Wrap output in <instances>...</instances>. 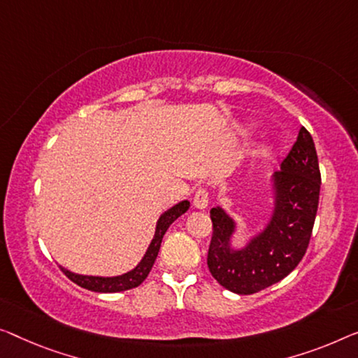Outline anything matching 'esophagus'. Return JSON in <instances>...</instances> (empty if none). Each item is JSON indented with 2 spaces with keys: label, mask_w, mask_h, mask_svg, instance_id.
<instances>
[{
  "label": "esophagus",
  "mask_w": 358,
  "mask_h": 358,
  "mask_svg": "<svg viewBox=\"0 0 358 358\" xmlns=\"http://www.w3.org/2000/svg\"><path fill=\"white\" fill-rule=\"evenodd\" d=\"M193 204L196 209L199 210L207 209V206H209V194H207V191L204 188H199L196 191L193 197Z\"/></svg>",
  "instance_id": "esophagus-1"
}]
</instances>
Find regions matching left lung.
Returning a JSON list of instances; mask_svg holds the SVG:
<instances>
[{
	"instance_id": "1",
	"label": "left lung",
	"mask_w": 358,
	"mask_h": 358,
	"mask_svg": "<svg viewBox=\"0 0 358 358\" xmlns=\"http://www.w3.org/2000/svg\"><path fill=\"white\" fill-rule=\"evenodd\" d=\"M315 143L301 127L294 146L271 178L273 207L268 222L241 248H233L238 223L223 207L210 210L212 241L207 265L213 278L236 294H254L281 281L308 248L320 197Z\"/></svg>"
}]
</instances>
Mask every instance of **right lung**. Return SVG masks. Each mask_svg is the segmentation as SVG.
<instances>
[{
	"label": "right lung",
	"mask_w": 358,
	"mask_h": 358,
	"mask_svg": "<svg viewBox=\"0 0 358 358\" xmlns=\"http://www.w3.org/2000/svg\"><path fill=\"white\" fill-rule=\"evenodd\" d=\"M188 209H189V201H181L173 207H170L169 210H165L162 215L159 217L157 225H156V233H154V238L151 244H149L146 254L143 255L140 264H138L135 268L127 271L124 275L93 276V275L73 273V271L64 268V266H61V270L73 282H77L78 286L94 292H120V291H127V289H131V287L140 286L141 282L146 280V276L149 275V271H151L154 262H156V257L159 254V249H161V243L165 231H167L169 227L172 225L180 215H183Z\"/></svg>",
	"instance_id": "right-lung-1"
}]
</instances>
